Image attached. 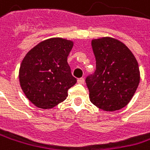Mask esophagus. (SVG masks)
Returning a JSON list of instances; mask_svg holds the SVG:
<instances>
[{"label":"esophagus","mask_w":150,"mask_h":150,"mask_svg":"<svg viewBox=\"0 0 150 150\" xmlns=\"http://www.w3.org/2000/svg\"><path fill=\"white\" fill-rule=\"evenodd\" d=\"M78 83H79V84H84V83H85V79H84V78H80V79H78Z\"/></svg>","instance_id":"obj_1"}]
</instances>
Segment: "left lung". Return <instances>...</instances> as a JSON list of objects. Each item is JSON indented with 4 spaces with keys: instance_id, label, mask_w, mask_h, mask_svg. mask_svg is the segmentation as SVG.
I'll return each instance as SVG.
<instances>
[{
    "instance_id": "1",
    "label": "left lung",
    "mask_w": 150,
    "mask_h": 150,
    "mask_svg": "<svg viewBox=\"0 0 150 150\" xmlns=\"http://www.w3.org/2000/svg\"><path fill=\"white\" fill-rule=\"evenodd\" d=\"M96 70L86 79L93 104L106 111L126 106L140 82L138 63L121 41L105 37L93 40Z\"/></svg>"
}]
</instances>
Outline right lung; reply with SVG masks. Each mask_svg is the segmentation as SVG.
I'll return each mask as SVG.
<instances>
[{
  "label": "right lung",
  "mask_w": 150,
  "mask_h": 150,
  "mask_svg": "<svg viewBox=\"0 0 150 150\" xmlns=\"http://www.w3.org/2000/svg\"><path fill=\"white\" fill-rule=\"evenodd\" d=\"M73 42L62 38L46 40L32 48L22 61L19 81L25 96L37 107L51 109L64 102L76 84L67 57Z\"/></svg>",
  "instance_id": "right-lung-1"
}]
</instances>
